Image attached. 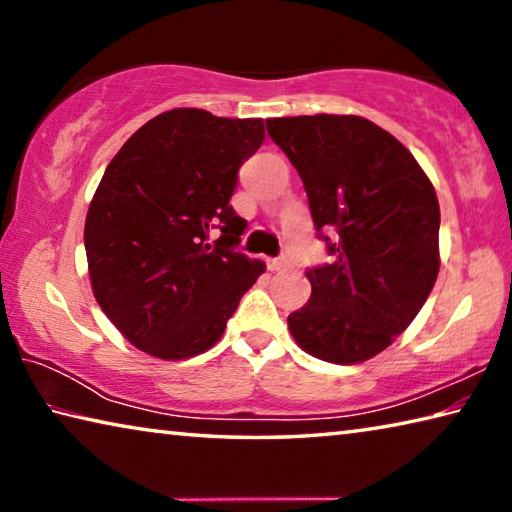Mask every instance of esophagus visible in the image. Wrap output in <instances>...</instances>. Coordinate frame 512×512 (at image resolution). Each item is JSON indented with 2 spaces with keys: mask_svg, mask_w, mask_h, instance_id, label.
Returning a JSON list of instances; mask_svg holds the SVG:
<instances>
[{
  "mask_svg": "<svg viewBox=\"0 0 512 512\" xmlns=\"http://www.w3.org/2000/svg\"><path fill=\"white\" fill-rule=\"evenodd\" d=\"M266 266H268V271H282V268H287L289 264H287V259H268Z\"/></svg>",
  "mask_w": 512,
  "mask_h": 512,
  "instance_id": "obj_1",
  "label": "esophagus"
}]
</instances>
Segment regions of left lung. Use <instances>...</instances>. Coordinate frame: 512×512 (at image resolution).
<instances>
[{
    "instance_id": "1",
    "label": "left lung",
    "mask_w": 512,
    "mask_h": 512,
    "mask_svg": "<svg viewBox=\"0 0 512 512\" xmlns=\"http://www.w3.org/2000/svg\"><path fill=\"white\" fill-rule=\"evenodd\" d=\"M298 169L311 219L334 255L309 268L311 298L289 316L311 357L339 366L386 350L436 284L440 207L427 173L391 133L357 115L266 119Z\"/></svg>"
}]
</instances>
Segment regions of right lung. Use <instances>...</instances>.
I'll use <instances>...</instances> for the list:
<instances>
[{
  "label": "right lung",
  "mask_w": 512,
  "mask_h": 512,
  "mask_svg": "<svg viewBox=\"0 0 512 512\" xmlns=\"http://www.w3.org/2000/svg\"><path fill=\"white\" fill-rule=\"evenodd\" d=\"M262 142V119L176 108L110 160L83 239L94 298L137 350L164 361L210 350L266 271L235 250L244 219L230 205ZM212 229L222 237L210 245Z\"/></svg>",
  "instance_id": "add662e5"
}]
</instances>
